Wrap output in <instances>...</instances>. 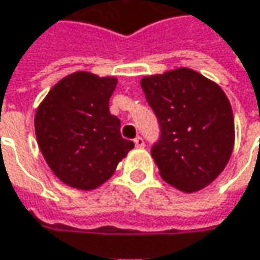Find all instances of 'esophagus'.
<instances>
[{"label": "esophagus", "instance_id": "34e87169", "mask_svg": "<svg viewBox=\"0 0 260 260\" xmlns=\"http://www.w3.org/2000/svg\"><path fill=\"white\" fill-rule=\"evenodd\" d=\"M134 144H135V147L141 149V147H144V140H143L141 137H137V138L134 140Z\"/></svg>", "mask_w": 260, "mask_h": 260}]
</instances>
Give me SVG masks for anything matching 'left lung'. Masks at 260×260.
<instances>
[{"instance_id":"obj_1","label":"left lung","mask_w":260,"mask_h":260,"mask_svg":"<svg viewBox=\"0 0 260 260\" xmlns=\"http://www.w3.org/2000/svg\"><path fill=\"white\" fill-rule=\"evenodd\" d=\"M159 123L152 156L159 174L181 192H197L224 170L234 149V114L224 92L189 68L141 80Z\"/></svg>"}]
</instances>
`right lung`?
Returning <instances> with one entry per match:
<instances>
[{
	"label": "right lung",
	"instance_id": "1",
	"mask_svg": "<svg viewBox=\"0 0 260 260\" xmlns=\"http://www.w3.org/2000/svg\"><path fill=\"white\" fill-rule=\"evenodd\" d=\"M116 84L114 77L79 71L56 83L37 110L40 150L53 174L71 187L101 186L134 147L108 110Z\"/></svg>",
	"mask_w": 260,
	"mask_h": 260
}]
</instances>
